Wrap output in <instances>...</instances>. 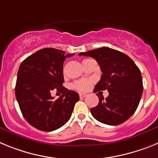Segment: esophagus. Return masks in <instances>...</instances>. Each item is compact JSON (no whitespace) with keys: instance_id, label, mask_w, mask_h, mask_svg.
Wrapping results in <instances>:
<instances>
[{"instance_id":"obj_1","label":"esophagus","mask_w":158,"mask_h":158,"mask_svg":"<svg viewBox=\"0 0 158 158\" xmlns=\"http://www.w3.org/2000/svg\"><path fill=\"white\" fill-rule=\"evenodd\" d=\"M86 96H87V95H86L85 93H79V96H80L81 99L85 98V97Z\"/></svg>"}]
</instances>
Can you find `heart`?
<instances>
[{
    "label": "heart",
    "instance_id": "obj_1",
    "mask_svg": "<svg viewBox=\"0 0 158 158\" xmlns=\"http://www.w3.org/2000/svg\"><path fill=\"white\" fill-rule=\"evenodd\" d=\"M92 85V81L90 80H80L75 82L73 85V89L78 91H87L90 89Z\"/></svg>",
    "mask_w": 158,
    "mask_h": 158
}]
</instances>
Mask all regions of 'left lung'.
I'll use <instances>...</instances> for the list:
<instances>
[{"label": "left lung", "mask_w": 158, "mask_h": 158, "mask_svg": "<svg viewBox=\"0 0 158 158\" xmlns=\"http://www.w3.org/2000/svg\"><path fill=\"white\" fill-rule=\"evenodd\" d=\"M79 55L92 57L100 65L103 74L94 93L107 89L104 100L99 97L97 106L90 109L99 122L116 126L127 121L136 111L143 92L142 74L133 60L120 51L101 47Z\"/></svg>", "instance_id": "obj_1"}]
</instances>
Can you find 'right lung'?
Wrapping results in <instances>:
<instances>
[{
  "instance_id": "obj_1",
  "label": "right lung",
  "mask_w": 158,
  "mask_h": 158,
  "mask_svg": "<svg viewBox=\"0 0 158 158\" xmlns=\"http://www.w3.org/2000/svg\"><path fill=\"white\" fill-rule=\"evenodd\" d=\"M74 54L44 48L27 57L17 73L15 93L24 118L32 127L52 131L70 118L79 95L63 87V62ZM56 88L63 95L54 101L50 93Z\"/></svg>"
}]
</instances>
